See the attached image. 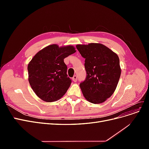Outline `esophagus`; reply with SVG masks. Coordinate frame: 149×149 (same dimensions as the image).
Masks as SVG:
<instances>
[{
  "instance_id": "1",
  "label": "esophagus",
  "mask_w": 149,
  "mask_h": 149,
  "mask_svg": "<svg viewBox=\"0 0 149 149\" xmlns=\"http://www.w3.org/2000/svg\"><path fill=\"white\" fill-rule=\"evenodd\" d=\"M77 79H78V77H77V76H76V75H74L73 77L72 78V79H73L74 82H76V81H77Z\"/></svg>"
}]
</instances>
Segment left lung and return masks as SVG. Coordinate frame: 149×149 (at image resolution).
I'll return each instance as SVG.
<instances>
[{
    "mask_svg": "<svg viewBox=\"0 0 149 149\" xmlns=\"http://www.w3.org/2000/svg\"><path fill=\"white\" fill-rule=\"evenodd\" d=\"M78 50L85 58L86 78L79 86L89 102L100 104L114 93L120 76L118 55L101 43L77 45Z\"/></svg>",
    "mask_w": 149,
    "mask_h": 149,
    "instance_id": "obj_1",
    "label": "left lung"
}]
</instances>
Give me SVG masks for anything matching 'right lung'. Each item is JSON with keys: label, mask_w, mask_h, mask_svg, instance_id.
I'll use <instances>...</instances> for the list:
<instances>
[{"label": "right lung", "mask_w": 149, "mask_h": 149, "mask_svg": "<svg viewBox=\"0 0 149 149\" xmlns=\"http://www.w3.org/2000/svg\"><path fill=\"white\" fill-rule=\"evenodd\" d=\"M73 45L53 44L40 50L28 65L29 81L39 98L54 102L64 96L71 83L64 59L75 53Z\"/></svg>", "instance_id": "1"}]
</instances>
